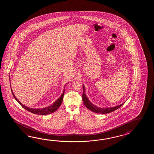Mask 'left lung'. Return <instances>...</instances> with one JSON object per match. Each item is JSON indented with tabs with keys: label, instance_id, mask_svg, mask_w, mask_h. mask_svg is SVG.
<instances>
[{
	"label": "left lung",
	"instance_id": "8db88e82",
	"mask_svg": "<svg viewBox=\"0 0 154 154\" xmlns=\"http://www.w3.org/2000/svg\"><path fill=\"white\" fill-rule=\"evenodd\" d=\"M82 88H83V94H82V101L85 106L90 109V111L97 113H100V114H106V113H109L117 109L118 108L121 107L122 105L124 103H122L121 105H119L116 107H112L110 108H100L96 106L95 105H93L91 102L90 101L86 96L85 94V86L84 85H82Z\"/></svg>",
	"mask_w": 154,
	"mask_h": 154
}]
</instances>
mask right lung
<instances>
[{
    "label": "right lung",
    "mask_w": 154,
    "mask_h": 154,
    "mask_svg": "<svg viewBox=\"0 0 154 154\" xmlns=\"http://www.w3.org/2000/svg\"><path fill=\"white\" fill-rule=\"evenodd\" d=\"M10 86H11V85H10ZM11 92H12V94H13V95L14 98L17 100V102H18L23 108H25L27 111H29V112H31V113H34V114L38 115H49L50 113H52L53 112L56 111L58 109V108L60 107V106L61 105L62 103L63 98V96H64V89L62 95L60 96V97L55 102H54V103L51 105V106H48V107H46L45 108H32L27 107L25 106V105L22 104V103L17 99L15 95L14 94L13 90H12V89H11Z\"/></svg>",
    "instance_id": "obj_1"
}]
</instances>
